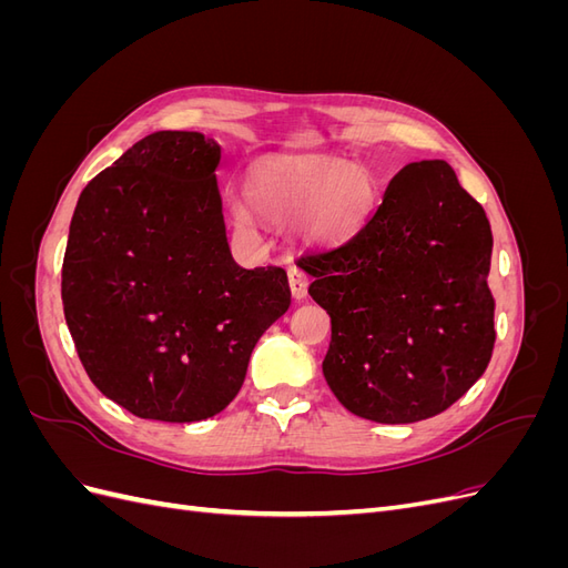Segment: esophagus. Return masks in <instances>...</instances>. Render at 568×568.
I'll list each match as a JSON object with an SVG mask.
<instances>
[{"label":"esophagus","mask_w":568,"mask_h":568,"mask_svg":"<svg viewBox=\"0 0 568 568\" xmlns=\"http://www.w3.org/2000/svg\"><path fill=\"white\" fill-rule=\"evenodd\" d=\"M288 286L294 301H303L307 296V274L301 267H288Z\"/></svg>","instance_id":"esophagus-1"}]
</instances>
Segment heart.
Masks as SVG:
<instances>
[{"instance_id":"1","label":"heart","mask_w":568,"mask_h":568,"mask_svg":"<svg viewBox=\"0 0 568 568\" xmlns=\"http://www.w3.org/2000/svg\"><path fill=\"white\" fill-rule=\"evenodd\" d=\"M248 211L274 227L298 222L307 246H338L369 220L376 184L363 165L324 156L263 159L244 182Z\"/></svg>"}]
</instances>
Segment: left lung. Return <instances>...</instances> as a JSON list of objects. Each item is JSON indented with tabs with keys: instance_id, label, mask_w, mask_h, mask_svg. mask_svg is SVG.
Listing matches in <instances>:
<instances>
[{
	"instance_id": "1",
	"label": "left lung",
	"mask_w": 568,
	"mask_h": 568,
	"mask_svg": "<svg viewBox=\"0 0 568 568\" xmlns=\"http://www.w3.org/2000/svg\"><path fill=\"white\" fill-rule=\"evenodd\" d=\"M486 211L445 161L407 163L351 242L301 257L332 317L324 379L353 415H440L486 372L495 343Z\"/></svg>"
}]
</instances>
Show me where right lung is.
<instances>
[{
    "instance_id": "obj_1",
    "label": "right lung",
    "mask_w": 568,
    "mask_h": 568,
    "mask_svg": "<svg viewBox=\"0 0 568 568\" xmlns=\"http://www.w3.org/2000/svg\"><path fill=\"white\" fill-rule=\"evenodd\" d=\"M217 165L201 132H153L82 189L71 220L65 324L92 384L142 419L225 409L291 305L282 267L234 263Z\"/></svg>"
}]
</instances>
